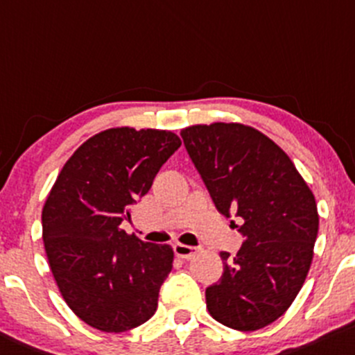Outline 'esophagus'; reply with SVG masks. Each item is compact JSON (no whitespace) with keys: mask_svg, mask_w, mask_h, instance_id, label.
I'll return each instance as SVG.
<instances>
[{"mask_svg":"<svg viewBox=\"0 0 355 355\" xmlns=\"http://www.w3.org/2000/svg\"><path fill=\"white\" fill-rule=\"evenodd\" d=\"M173 248H174V253H176L179 258H184V260H191V258L198 253V248H194V246L182 245V243H176Z\"/></svg>","mask_w":355,"mask_h":355,"instance_id":"1","label":"esophagus"}]
</instances>
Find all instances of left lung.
I'll use <instances>...</instances> for the list:
<instances>
[{"instance_id":"obj_1","label":"left lung","mask_w":355,"mask_h":355,"mask_svg":"<svg viewBox=\"0 0 355 355\" xmlns=\"http://www.w3.org/2000/svg\"><path fill=\"white\" fill-rule=\"evenodd\" d=\"M214 206L245 236L223 275L206 288V306L226 327L263 329L286 312L313 258L318 213L313 193L284 149L260 130L214 122L181 130Z\"/></svg>"}]
</instances>
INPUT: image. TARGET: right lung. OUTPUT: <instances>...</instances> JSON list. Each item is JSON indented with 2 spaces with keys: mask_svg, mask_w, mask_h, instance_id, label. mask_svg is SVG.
<instances>
[{
  "mask_svg": "<svg viewBox=\"0 0 355 355\" xmlns=\"http://www.w3.org/2000/svg\"><path fill=\"white\" fill-rule=\"evenodd\" d=\"M179 146L171 130L115 127L83 142L60 171L42 211L43 243L63 300L90 327L125 332L156 312L174 252L121 223Z\"/></svg>",
  "mask_w": 355,
  "mask_h": 355,
  "instance_id": "1",
  "label": "right lung"
}]
</instances>
